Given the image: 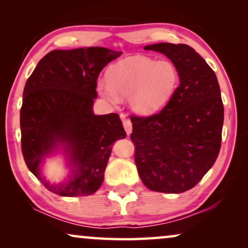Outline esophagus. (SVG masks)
Listing matches in <instances>:
<instances>
[{"mask_svg": "<svg viewBox=\"0 0 248 248\" xmlns=\"http://www.w3.org/2000/svg\"><path fill=\"white\" fill-rule=\"evenodd\" d=\"M121 117H122V122H123V126L125 128V132H126L127 135H130L132 132V122L130 121V118L125 117V116H123V115H122Z\"/></svg>", "mask_w": 248, "mask_h": 248, "instance_id": "34e87169", "label": "esophagus"}]
</instances>
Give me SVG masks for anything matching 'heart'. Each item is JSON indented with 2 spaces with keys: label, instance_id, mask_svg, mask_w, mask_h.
<instances>
[{
  "label": "heart",
  "instance_id": "heart-1",
  "mask_svg": "<svg viewBox=\"0 0 248 248\" xmlns=\"http://www.w3.org/2000/svg\"><path fill=\"white\" fill-rule=\"evenodd\" d=\"M106 81H98L97 90L105 99L117 103L118 96H130L128 103L139 114L157 111L169 100L178 83V71L170 61L147 56L127 57L111 65Z\"/></svg>",
  "mask_w": 248,
  "mask_h": 248
}]
</instances>
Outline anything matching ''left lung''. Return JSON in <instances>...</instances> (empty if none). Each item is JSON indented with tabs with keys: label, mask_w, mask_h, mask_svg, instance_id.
I'll use <instances>...</instances> for the list:
<instances>
[{
	"label": "left lung",
	"mask_w": 248,
	"mask_h": 248,
	"mask_svg": "<svg viewBox=\"0 0 248 248\" xmlns=\"http://www.w3.org/2000/svg\"><path fill=\"white\" fill-rule=\"evenodd\" d=\"M144 49L175 64L179 84L167 105L150 116L131 115L134 160L149 189L183 193L194 187L218 158L223 104L216 73L185 44L159 43Z\"/></svg>",
	"instance_id": "obj_1"
}]
</instances>
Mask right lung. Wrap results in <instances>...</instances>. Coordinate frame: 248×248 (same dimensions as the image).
<instances>
[{
  "label": "right lung",
  "mask_w": 248,
  "mask_h": 248,
  "mask_svg": "<svg viewBox=\"0 0 248 248\" xmlns=\"http://www.w3.org/2000/svg\"><path fill=\"white\" fill-rule=\"evenodd\" d=\"M121 54L104 47L55 49L39 61L27 80L20 110L23 159L57 195L96 192L114 142L126 137L118 114L93 111L99 73ZM57 146H63L69 157L73 174L67 181L52 185L40 175V164Z\"/></svg>",
  "instance_id": "add662e5"
}]
</instances>
